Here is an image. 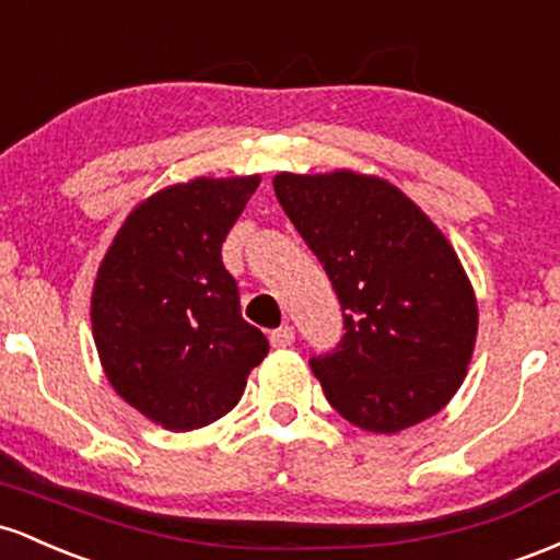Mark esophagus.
<instances>
[{
	"label": "esophagus",
	"mask_w": 560,
	"mask_h": 560,
	"mask_svg": "<svg viewBox=\"0 0 560 560\" xmlns=\"http://www.w3.org/2000/svg\"><path fill=\"white\" fill-rule=\"evenodd\" d=\"M269 341H272L275 349H288L293 347V341H296V330L291 328V325H285V328H278L269 332Z\"/></svg>",
	"instance_id": "1"
}]
</instances>
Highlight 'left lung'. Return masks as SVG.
I'll return each mask as SVG.
<instances>
[{"mask_svg": "<svg viewBox=\"0 0 560 560\" xmlns=\"http://www.w3.org/2000/svg\"><path fill=\"white\" fill-rule=\"evenodd\" d=\"M272 187L341 301L347 332L312 360L330 405L375 433L436 416L466 381L479 332L474 285L444 232L375 174L280 172Z\"/></svg>", "mask_w": 560, "mask_h": 560, "instance_id": "obj_1", "label": "left lung"}]
</instances>
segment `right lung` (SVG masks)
<instances>
[{"label": "right lung", "mask_w": 560, "mask_h": 560, "mask_svg": "<svg viewBox=\"0 0 560 560\" xmlns=\"http://www.w3.org/2000/svg\"><path fill=\"white\" fill-rule=\"evenodd\" d=\"M250 177H196L140 200L100 261L92 336L105 378L166 431L203 429L237 405L267 357L241 314L222 243L259 187Z\"/></svg>", "instance_id": "add662e5"}]
</instances>
